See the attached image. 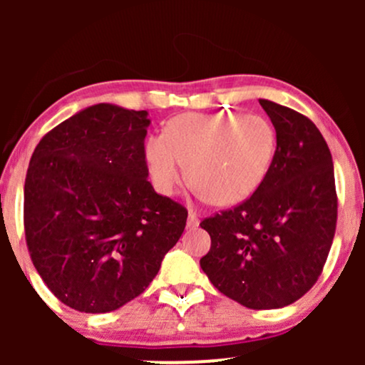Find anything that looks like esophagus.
<instances>
[{
	"label": "esophagus",
	"mask_w": 365,
	"mask_h": 365,
	"mask_svg": "<svg viewBox=\"0 0 365 365\" xmlns=\"http://www.w3.org/2000/svg\"><path fill=\"white\" fill-rule=\"evenodd\" d=\"M195 226H199V217H197L194 211H190V212H188V217H187V228L194 230Z\"/></svg>",
	"instance_id": "esophagus-1"
}]
</instances>
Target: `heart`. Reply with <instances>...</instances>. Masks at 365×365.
<instances>
[{"mask_svg":"<svg viewBox=\"0 0 365 365\" xmlns=\"http://www.w3.org/2000/svg\"><path fill=\"white\" fill-rule=\"evenodd\" d=\"M276 132L264 116L238 111L183 113L163 135L145 142L150 177L163 194H175L188 178L197 194L232 206L261 187L273 165Z\"/></svg>","mask_w":365,"mask_h":365,"instance_id":"1","label":"heart"}]
</instances>
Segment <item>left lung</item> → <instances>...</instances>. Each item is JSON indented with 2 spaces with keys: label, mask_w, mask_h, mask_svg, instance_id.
<instances>
[{
  "label": "left lung",
  "mask_w": 365,
  "mask_h": 365,
  "mask_svg": "<svg viewBox=\"0 0 365 365\" xmlns=\"http://www.w3.org/2000/svg\"><path fill=\"white\" fill-rule=\"evenodd\" d=\"M276 130L273 165L250 199L204 220L211 249L200 267L249 309H279L319 278L336 228L333 159L307 116L259 99Z\"/></svg>",
  "instance_id": "left-lung-1"
}]
</instances>
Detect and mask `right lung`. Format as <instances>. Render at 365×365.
Segmentation results:
<instances>
[{"mask_svg":"<svg viewBox=\"0 0 365 365\" xmlns=\"http://www.w3.org/2000/svg\"><path fill=\"white\" fill-rule=\"evenodd\" d=\"M148 116L94 104L46 133L29 163V252L75 311L111 312L139 297L185 230L187 209L148 182Z\"/></svg>","mask_w":365,"mask_h":365,"instance_id":"obj_1","label":"right lung"}]
</instances>
